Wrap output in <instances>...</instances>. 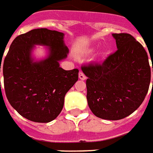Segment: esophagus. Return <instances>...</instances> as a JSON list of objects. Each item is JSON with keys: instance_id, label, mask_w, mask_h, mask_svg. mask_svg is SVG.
Returning <instances> with one entry per match:
<instances>
[{"instance_id": "34e87169", "label": "esophagus", "mask_w": 153, "mask_h": 153, "mask_svg": "<svg viewBox=\"0 0 153 153\" xmlns=\"http://www.w3.org/2000/svg\"><path fill=\"white\" fill-rule=\"evenodd\" d=\"M79 79H81V80H85V79H86V76L85 75V74L82 71H80L79 73Z\"/></svg>"}]
</instances>
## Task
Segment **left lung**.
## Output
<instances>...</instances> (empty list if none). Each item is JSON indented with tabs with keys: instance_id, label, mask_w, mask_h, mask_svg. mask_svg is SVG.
Here are the masks:
<instances>
[{
	"instance_id": "left-lung-1",
	"label": "left lung",
	"mask_w": 153,
	"mask_h": 153,
	"mask_svg": "<svg viewBox=\"0 0 153 153\" xmlns=\"http://www.w3.org/2000/svg\"><path fill=\"white\" fill-rule=\"evenodd\" d=\"M112 35L117 51L102 64L83 66L82 71L88 78L86 98L94 115L119 120L134 113L144 101L150 85L151 68L146 51L132 35Z\"/></svg>"
}]
</instances>
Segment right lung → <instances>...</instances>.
<instances>
[{
    "mask_svg": "<svg viewBox=\"0 0 153 153\" xmlns=\"http://www.w3.org/2000/svg\"><path fill=\"white\" fill-rule=\"evenodd\" d=\"M36 45L47 47L44 58L34 56ZM68 51L64 34L56 30L32 29L14 39L3 63L4 88L9 103L21 116L48 123L59 115L66 93L79 78L77 68L60 67Z\"/></svg>",
    "mask_w": 153,
    "mask_h": 153,
    "instance_id": "right-lung-1",
    "label": "right lung"
}]
</instances>
